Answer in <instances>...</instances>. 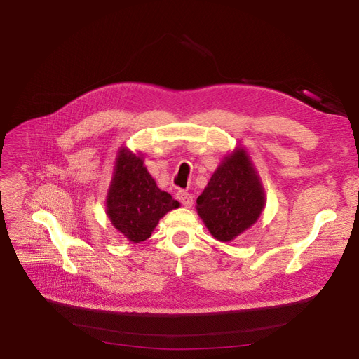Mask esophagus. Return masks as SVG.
Here are the masks:
<instances>
[{"mask_svg": "<svg viewBox=\"0 0 359 359\" xmlns=\"http://www.w3.org/2000/svg\"><path fill=\"white\" fill-rule=\"evenodd\" d=\"M177 199L182 202V205L184 206V208H191L192 203H194V198L191 194H187L184 191H180L177 192Z\"/></svg>", "mask_w": 359, "mask_h": 359, "instance_id": "esophagus-1", "label": "esophagus"}]
</instances>
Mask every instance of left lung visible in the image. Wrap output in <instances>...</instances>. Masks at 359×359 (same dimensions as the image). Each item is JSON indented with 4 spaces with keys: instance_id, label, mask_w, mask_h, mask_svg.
<instances>
[{
    "instance_id": "left-lung-1",
    "label": "left lung",
    "mask_w": 359,
    "mask_h": 359,
    "mask_svg": "<svg viewBox=\"0 0 359 359\" xmlns=\"http://www.w3.org/2000/svg\"><path fill=\"white\" fill-rule=\"evenodd\" d=\"M265 205L257 170L238 145L221 160L196 199V211L214 238L233 241L259 219Z\"/></svg>"
}]
</instances>
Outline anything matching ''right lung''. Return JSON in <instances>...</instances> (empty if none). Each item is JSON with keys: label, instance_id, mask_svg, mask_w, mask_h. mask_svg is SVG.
Here are the masks:
<instances>
[{"label": "right lung", "instance_id": "1", "mask_svg": "<svg viewBox=\"0 0 359 359\" xmlns=\"http://www.w3.org/2000/svg\"><path fill=\"white\" fill-rule=\"evenodd\" d=\"M179 206L148 173L142 154L121 147L106 195V214L113 227L129 241L140 243L151 237L168 211Z\"/></svg>", "mask_w": 359, "mask_h": 359}]
</instances>
